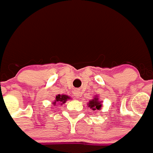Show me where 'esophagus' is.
I'll return each mask as SVG.
<instances>
[{"mask_svg":"<svg viewBox=\"0 0 153 153\" xmlns=\"http://www.w3.org/2000/svg\"><path fill=\"white\" fill-rule=\"evenodd\" d=\"M74 95L75 97H79V96H80V91L79 90H75L74 92Z\"/></svg>","mask_w":153,"mask_h":153,"instance_id":"34e87169","label":"esophagus"}]
</instances>
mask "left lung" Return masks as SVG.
I'll list each match as a JSON object with an SVG mask.
<instances>
[{
    "label": "left lung",
    "instance_id": "obj_1",
    "mask_svg": "<svg viewBox=\"0 0 153 153\" xmlns=\"http://www.w3.org/2000/svg\"><path fill=\"white\" fill-rule=\"evenodd\" d=\"M87 106L88 107L92 109V110H100L101 107H102V101L99 100V96H95L93 97L92 100H91L89 102L87 103Z\"/></svg>",
    "mask_w": 153,
    "mask_h": 153
}]
</instances>
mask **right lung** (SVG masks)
<instances>
[{
  "instance_id": "obj_1",
  "label": "right lung",
  "mask_w": 153,
  "mask_h": 153,
  "mask_svg": "<svg viewBox=\"0 0 153 153\" xmlns=\"http://www.w3.org/2000/svg\"><path fill=\"white\" fill-rule=\"evenodd\" d=\"M70 96H67V95H57V96H56V98H55V100L52 102V104L54 105V106L57 104V103L62 105L64 104V103H65L68 100H70Z\"/></svg>"
}]
</instances>
